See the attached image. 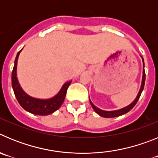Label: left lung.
I'll list each match as a JSON object with an SVG mask.
<instances>
[{"label":"left lung","instance_id":"8db88e82","mask_svg":"<svg viewBox=\"0 0 158 158\" xmlns=\"http://www.w3.org/2000/svg\"><path fill=\"white\" fill-rule=\"evenodd\" d=\"M142 62H143V71H142V85H141L140 90H139V93H138V96H136L135 100H134L131 104H129L127 107H123V108H121V109L115 110V111H104V110H101L100 108H98L97 107L94 105V104L92 103V101L89 99V101H90V104H91L92 107H93V110L96 111L99 115L102 117H104V118H114V117L120 116V115H124L127 113L128 111H131L132 108L135 106V104H137V102L139 100V97H140L141 94H142V92L143 91V89H144L145 85V81H146V73H145V64H144V59L142 58Z\"/></svg>","mask_w":158,"mask_h":158}]
</instances>
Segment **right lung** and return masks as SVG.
Segmentation results:
<instances>
[{
    "mask_svg": "<svg viewBox=\"0 0 158 158\" xmlns=\"http://www.w3.org/2000/svg\"><path fill=\"white\" fill-rule=\"evenodd\" d=\"M21 51L22 50H20L17 53L12 73V86L16 100H18L19 104L23 109L28 112L34 114V115H47L52 114L53 112L57 111L63 103L65 95H66L67 89L69 88L72 81L64 84L58 94L55 95L52 98L42 100V99L31 97L25 93L23 89L20 87V85L18 81L17 75H16L18 58H19V53L21 52Z\"/></svg>",
    "mask_w": 158,
    "mask_h": 158,
    "instance_id": "1",
    "label": "right lung"
}]
</instances>
